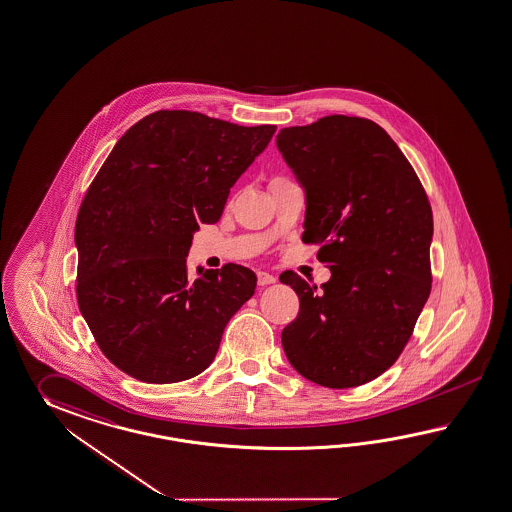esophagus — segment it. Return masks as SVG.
I'll return each mask as SVG.
<instances>
[{
  "instance_id": "esophagus-1",
  "label": "esophagus",
  "mask_w": 512,
  "mask_h": 512,
  "mask_svg": "<svg viewBox=\"0 0 512 512\" xmlns=\"http://www.w3.org/2000/svg\"><path fill=\"white\" fill-rule=\"evenodd\" d=\"M257 283H259L261 287H266V285L275 283V277L272 274H268V272H259V274H257Z\"/></svg>"
}]
</instances>
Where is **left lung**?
<instances>
[{
  "label": "left lung",
  "instance_id": "left-lung-1",
  "mask_svg": "<svg viewBox=\"0 0 512 512\" xmlns=\"http://www.w3.org/2000/svg\"><path fill=\"white\" fill-rule=\"evenodd\" d=\"M277 148L307 192L301 240L320 246L316 259L331 270L322 287L279 275L300 298L283 349L312 383L359 387L398 361L429 298L431 203L398 144L368 118L285 127Z\"/></svg>",
  "mask_w": 512,
  "mask_h": 512
}]
</instances>
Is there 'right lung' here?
I'll return each instance as SVG.
<instances>
[{
    "mask_svg": "<svg viewBox=\"0 0 512 512\" xmlns=\"http://www.w3.org/2000/svg\"><path fill=\"white\" fill-rule=\"evenodd\" d=\"M274 133L157 111L127 129L92 179L75 220V294L101 353L124 374L177 383L214 361L257 275L229 262L192 281L188 250Z\"/></svg>",
    "mask_w": 512,
    "mask_h": 512,
    "instance_id": "1",
    "label": "right lung"
}]
</instances>
